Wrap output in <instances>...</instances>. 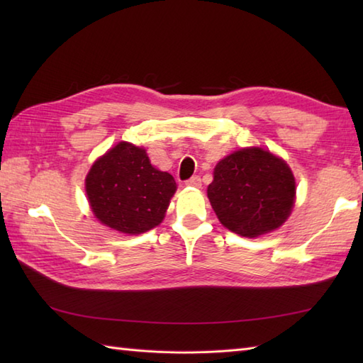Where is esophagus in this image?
Listing matches in <instances>:
<instances>
[{
    "label": "esophagus",
    "instance_id": "34e87169",
    "mask_svg": "<svg viewBox=\"0 0 363 363\" xmlns=\"http://www.w3.org/2000/svg\"><path fill=\"white\" fill-rule=\"evenodd\" d=\"M186 186L187 187H196V189H199V187H201V177H199V176L190 177L189 181H186Z\"/></svg>",
    "mask_w": 363,
    "mask_h": 363
}]
</instances>
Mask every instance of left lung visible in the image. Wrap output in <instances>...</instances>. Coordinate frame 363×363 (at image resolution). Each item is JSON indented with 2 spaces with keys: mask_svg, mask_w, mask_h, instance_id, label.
Listing matches in <instances>:
<instances>
[{
  "mask_svg": "<svg viewBox=\"0 0 363 363\" xmlns=\"http://www.w3.org/2000/svg\"><path fill=\"white\" fill-rule=\"evenodd\" d=\"M295 194L289 165L262 148H243L220 160L207 187L221 225L243 237H259L282 226Z\"/></svg>",
  "mask_w": 363,
  "mask_h": 363,
  "instance_id": "left-lung-1",
  "label": "left lung"
}]
</instances>
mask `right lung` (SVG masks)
<instances>
[{
	"label": "right lung",
	"instance_id": "1",
	"mask_svg": "<svg viewBox=\"0 0 363 363\" xmlns=\"http://www.w3.org/2000/svg\"><path fill=\"white\" fill-rule=\"evenodd\" d=\"M86 191L91 212L103 225L134 235L160 225L176 182L151 165L143 148L120 142L91 165Z\"/></svg>",
	"mask_w": 363,
	"mask_h": 363
}]
</instances>
